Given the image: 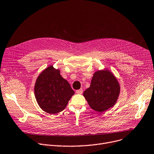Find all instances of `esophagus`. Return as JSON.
<instances>
[{
	"mask_svg": "<svg viewBox=\"0 0 154 154\" xmlns=\"http://www.w3.org/2000/svg\"><path fill=\"white\" fill-rule=\"evenodd\" d=\"M76 94H81L82 93V89H79V90H77V91H76Z\"/></svg>",
	"mask_w": 154,
	"mask_h": 154,
	"instance_id": "34e87169",
	"label": "esophagus"
}]
</instances>
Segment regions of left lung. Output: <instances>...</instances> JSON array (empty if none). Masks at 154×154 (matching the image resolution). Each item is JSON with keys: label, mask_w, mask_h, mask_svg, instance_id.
Wrapping results in <instances>:
<instances>
[{"label": "left lung", "mask_w": 154, "mask_h": 154, "mask_svg": "<svg viewBox=\"0 0 154 154\" xmlns=\"http://www.w3.org/2000/svg\"><path fill=\"white\" fill-rule=\"evenodd\" d=\"M120 92L116 77L107 69L98 70L94 73L91 85L83 96L94 110L103 112L113 107Z\"/></svg>", "instance_id": "1"}]
</instances>
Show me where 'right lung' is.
Here are the masks:
<instances>
[{
	"mask_svg": "<svg viewBox=\"0 0 154 154\" xmlns=\"http://www.w3.org/2000/svg\"><path fill=\"white\" fill-rule=\"evenodd\" d=\"M75 94L69 82L52 65L45 68L38 76L34 86V94L41 109L55 114L65 109Z\"/></svg>",
	"mask_w": 154,
	"mask_h": 154,
	"instance_id": "add662e5",
	"label": "right lung"
}]
</instances>
